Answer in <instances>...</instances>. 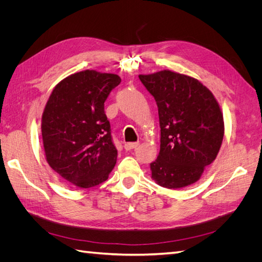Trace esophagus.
Returning a JSON list of instances; mask_svg holds the SVG:
<instances>
[{
    "label": "esophagus",
    "instance_id": "esophagus-1",
    "mask_svg": "<svg viewBox=\"0 0 262 262\" xmlns=\"http://www.w3.org/2000/svg\"><path fill=\"white\" fill-rule=\"evenodd\" d=\"M138 145H139L138 142H131V143H125L124 144V148L126 150H130V149H133V148L138 147Z\"/></svg>",
    "mask_w": 262,
    "mask_h": 262
}]
</instances>
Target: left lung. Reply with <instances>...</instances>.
Returning <instances> with one entry per match:
<instances>
[{
  "instance_id": "obj_1",
  "label": "left lung",
  "mask_w": 262,
  "mask_h": 262,
  "mask_svg": "<svg viewBox=\"0 0 262 262\" xmlns=\"http://www.w3.org/2000/svg\"><path fill=\"white\" fill-rule=\"evenodd\" d=\"M158 107L161 149L150 163L152 179L180 189L200 179L215 160L224 137L219 102L196 78L164 70L139 75Z\"/></svg>"
}]
</instances>
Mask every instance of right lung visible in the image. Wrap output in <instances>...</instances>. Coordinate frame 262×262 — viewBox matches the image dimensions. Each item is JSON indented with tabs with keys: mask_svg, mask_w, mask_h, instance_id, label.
I'll return each mask as SVG.
<instances>
[{
	"mask_svg": "<svg viewBox=\"0 0 262 262\" xmlns=\"http://www.w3.org/2000/svg\"><path fill=\"white\" fill-rule=\"evenodd\" d=\"M121 82L117 74L85 70L54 87L41 118L46 160L78 188L107 180L118 152L105 114V101Z\"/></svg>",
	"mask_w": 262,
	"mask_h": 262,
	"instance_id": "right-lung-1",
	"label": "right lung"
}]
</instances>
